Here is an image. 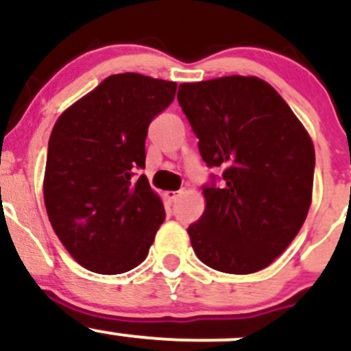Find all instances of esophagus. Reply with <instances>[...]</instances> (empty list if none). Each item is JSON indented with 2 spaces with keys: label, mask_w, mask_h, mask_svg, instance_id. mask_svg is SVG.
<instances>
[{
  "label": "esophagus",
  "mask_w": 351,
  "mask_h": 351,
  "mask_svg": "<svg viewBox=\"0 0 351 351\" xmlns=\"http://www.w3.org/2000/svg\"><path fill=\"white\" fill-rule=\"evenodd\" d=\"M178 195H180V192H168V193H166V198H168L169 204H173V202H176Z\"/></svg>",
  "instance_id": "obj_1"
}]
</instances>
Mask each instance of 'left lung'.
<instances>
[{
    "label": "left lung",
    "instance_id": "left-lung-1",
    "mask_svg": "<svg viewBox=\"0 0 351 351\" xmlns=\"http://www.w3.org/2000/svg\"><path fill=\"white\" fill-rule=\"evenodd\" d=\"M178 104L208 168L205 210L189 226L202 263L224 274L263 270L306 221L314 146L284 98L263 80L226 76L183 83Z\"/></svg>",
    "mask_w": 351,
    "mask_h": 351
}]
</instances>
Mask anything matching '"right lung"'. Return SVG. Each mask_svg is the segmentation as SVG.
I'll use <instances>...</instances> for the list:
<instances>
[{
  "instance_id": "add662e5",
  "label": "right lung",
  "mask_w": 351,
  "mask_h": 351,
  "mask_svg": "<svg viewBox=\"0 0 351 351\" xmlns=\"http://www.w3.org/2000/svg\"><path fill=\"white\" fill-rule=\"evenodd\" d=\"M176 83L108 76L67 108L49 139L44 200L71 256L101 275L129 271L147 256L165 221L162 202L137 169L147 127L175 100Z\"/></svg>"
}]
</instances>
